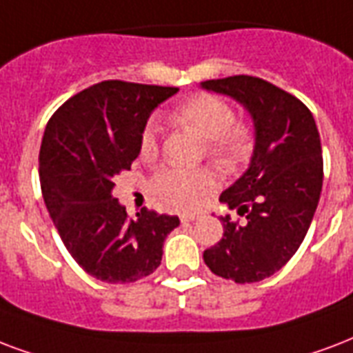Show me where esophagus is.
Returning a JSON list of instances; mask_svg holds the SVG:
<instances>
[{"label": "esophagus", "mask_w": 353, "mask_h": 353, "mask_svg": "<svg viewBox=\"0 0 353 353\" xmlns=\"http://www.w3.org/2000/svg\"><path fill=\"white\" fill-rule=\"evenodd\" d=\"M179 219H181V222H194V220L200 219V214H196V212H181Z\"/></svg>", "instance_id": "1"}]
</instances>
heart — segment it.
<instances>
[{"mask_svg": "<svg viewBox=\"0 0 353 353\" xmlns=\"http://www.w3.org/2000/svg\"><path fill=\"white\" fill-rule=\"evenodd\" d=\"M170 120L192 131L205 142L207 157L224 170H233L248 157L254 148V133L246 122H236L235 111L225 99L212 94H198L183 101L170 112ZM159 128L148 122L139 137V153L142 159L157 157ZM211 172L185 170L176 166H163L153 174L150 188L163 203L177 209L198 207L214 190Z\"/></svg>", "mask_w": 353, "mask_h": 353, "instance_id": "obj_1", "label": "heart"}]
</instances>
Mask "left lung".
Returning <instances> with one entry per match:
<instances>
[{"mask_svg": "<svg viewBox=\"0 0 353 353\" xmlns=\"http://www.w3.org/2000/svg\"><path fill=\"white\" fill-rule=\"evenodd\" d=\"M201 87L244 105L255 128L250 168L220 194L246 222L222 216L224 236L203 261L220 278L255 283L287 265L311 225L324 177L319 129L300 99L259 77L233 75Z\"/></svg>", "mask_w": 353, "mask_h": 353, "instance_id": "1", "label": "left lung"}]
</instances>
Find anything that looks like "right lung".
I'll list each match as a JSON object with an SVG mask.
<instances>
[{
    "label": "right lung",
    "instance_id": "1",
    "mask_svg": "<svg viewBox=\"0 0 353 353\" xmlns=\"http://www.w3.org/2000/svg\"><path fill=\"white\" fill-rule=\"evenodd\" d=\"M176 87L101 81L53 112L39 155L42 196L64 246L87 274L133 283L161 265L177 216L150 209L129 219L112 198L114 176L139 157V137Z\"/></svg>",
    "mask_w": 353,
    "mask_h": 353
}]
</instances>
